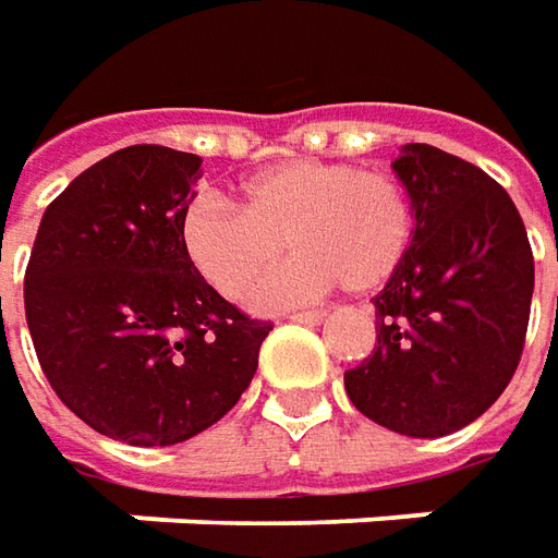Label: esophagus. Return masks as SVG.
<instances>
[{"instance_id":"1","label":"esophagus","mask_w":558,"mask_h":558,"mask_svg":"<svg viewBox=\"0 0 558 558\" xmlns=\"http://www.w3.org/2000/svg\"><path fill=\"white\" fill-rule=\"evenodd\" d=\"M289 319H291V323H307V326H313V323H323V319H326V311H304V313H291Z\"/></svg>"}]
</instances>
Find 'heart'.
<instances>
[{"mask_svg":"<svg viewBox=\"0 0 558 558\" xmlns=\"http://www.w3.org/2000/svg\"><path fill=\"white\" fill-rule=\"evenodd\" d=\"M183 247L192 267L229 301L260 291V304L311 301L335 286L351 294L381 289L416 239L410 192L391 173L338 161H289L242 185V214L202 198L183 217Z\"/></svg>","mask_w":558,"mask_h":558,"instance_id":"obj_1","label":"heart"}]
</instances>
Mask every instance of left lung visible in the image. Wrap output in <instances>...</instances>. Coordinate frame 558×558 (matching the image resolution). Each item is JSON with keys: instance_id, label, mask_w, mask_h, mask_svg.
<instances>
[{"instance_id": "8db88e82", "label": "left lung", "mask_w": 558, "mask_h": 558, "mask_svg": "<svg viewBox=\"0 0 558 558\" xmlns=\"http://www.w3.org/2000/svg\"><path fill=\"white\" fill-rule=\"evenodd\" d=\"M391 167L416 239L373 298V356L344 373V388L397 435L444 438L482 416L519 366L534 254L515 204L482 167L422 142Z\"/></svg>"}]
</instances>
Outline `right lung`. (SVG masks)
Returning <instances> with one entry per match:
<instances>
[{
	"label": "right lung",
	"mask_w": 558,
	"mask_h": 558,
	"mask_svg": "<svg viewBox=\"0 0 558 558\" xmlns=\"http://www.w3.org/2000/svg\"><path fill=\"white\" fill-rule=\"evenodd\" d=\"M202 158L130 145L54 198L24 276L39 366L98 435L170 447L223 418L251 385L269 323L204 282L183 247Z\"/></svg>",
	"instance_id": "add662e5"
}]
</instances>
